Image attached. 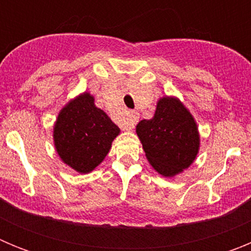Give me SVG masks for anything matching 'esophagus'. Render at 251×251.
<instances>
[{
	"mask_svg": "<svg viewBox=\"0 0 251 251\" xmlns=\"http://www.w3.org/2000/svg\"><path fill=\"white\" fill-rule=\"evenodd\" d=\"M138 118H139L138 113L130 112L129 115H128V118L126 119V122H124V124H123L124 129H127V130L134 129L137 122H138Z\"/></svg>",
	"mask_w": 251,
	"mask_h": 251,
	"instance_id": "1",
	"label": "esophagus"
}]
</instances>
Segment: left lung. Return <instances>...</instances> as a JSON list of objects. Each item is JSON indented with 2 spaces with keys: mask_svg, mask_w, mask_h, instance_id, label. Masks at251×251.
<instances>
[{
  "mask_svg": "<svg viewBox=\"0 0 251 251\" xmlns=\"http://www.w3.org/2000/svg\"><path fill=\"white\" fill-rule=\"evenodd\" d=\"M136 133L150 165L168 178L187 170L200 151L196 121L177 97L159 98L154 115L139 122Z\"/></svg>",
  "mask_w": 251,
  "mask_h": 251,
  "instance_id": "left-lung-1",
  "label": "left lung"
}]
</instances>
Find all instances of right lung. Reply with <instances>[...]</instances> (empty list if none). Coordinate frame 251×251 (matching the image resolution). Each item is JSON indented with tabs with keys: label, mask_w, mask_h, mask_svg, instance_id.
Wrapping results in <instances>:
<instances>
[{
	"label": "right lung",
	"mask_w": 251,
	"mask_h": 251,
	"mask_svg": "<svg viewBox=\"0 0 251 251\" xmlns=\"http://www.w3.org/2000/svg\"><path fill=\"white\" fill-rule=\"evenodd\" d=\"M94 101L89 92L70 99L60 109L52 129L60 159L79 174H89L98 167L121 133Z\"/></svg>",
	"instance_id": "1"
}]
</instances>
